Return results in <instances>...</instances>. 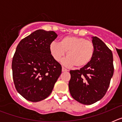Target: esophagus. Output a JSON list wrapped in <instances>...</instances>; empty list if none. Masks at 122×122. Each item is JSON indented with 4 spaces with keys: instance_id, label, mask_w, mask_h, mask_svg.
I'll return each instance as SVG.
<instances>
[{
    "instance_id": "34e87169",
    "label": "esophagus",
    "mask_w": 122,
    "mask_h": 122,
    "mask_svg": "<svg viewBox=\"0 0 122 122\" xmlns=\"http://www.w3.org/2000/svg\"><path fill=\"white\" fill-rule=\"evenodd\" d=\"M62 71L63 72H65V71H68V70H67V69H66V68H65L64 67H62Z\"/></svg>"
}]
</instances>
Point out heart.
<instances>
[{
    "label": "heart",
    "mask_w": 122,
    "mask_h": 122,
    "mask_svg": "<svg viewBox=\"0 0 122 122\" xmlns=\"http://www.w3.org/2000/svg\"><path fill=\"white\" fill-rule=\"evenodd\" d=\"M51 55L56 61L59 62L66 52L67 59L64 64L80 68L89 64L93 57L95 46L92 41L82 37L67 36L60 42H52L49 45Z\"/></svg>",
    "instance_id": "obj_1"
}]
</instances>
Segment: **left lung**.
<instances>
[{"label": "left lung", "instance_id": "1", "mask_svg": "<svg viewBox=\"0 0 122 122\" xmlns=\"http://www.w3.org/2000/svg\"><path fill=\"white\" fill-rule=\"evenodd\" d=\"M93 57L80 70H71L68 87L72 97L83 104H93L105 95L114 73L113 56L104 42L93 36Z\"/></svg>", "mask_w": 122, "mask_h": 122}]
</instances>
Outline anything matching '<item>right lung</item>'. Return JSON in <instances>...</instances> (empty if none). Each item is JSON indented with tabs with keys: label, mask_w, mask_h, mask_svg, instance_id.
<instances>
[{
	"label": "right lung",
	"mask_w": 122,
	"mask_h": 122,
	"mask_svg": "<svg viewBox=\"0 0 122 122\" xmlns=\"http://www.w3.org/2000/svg\"><path fill=\"white\" fill-rule=\"evenodd\" d=\"M57 36L54 31L40 29L17 46L11 65L13 78L18 93L28 101L46 98L62 73V66L49 52V45Z\"/></svg>",
	"instance_id": "add662e5"
}]
</instances>
